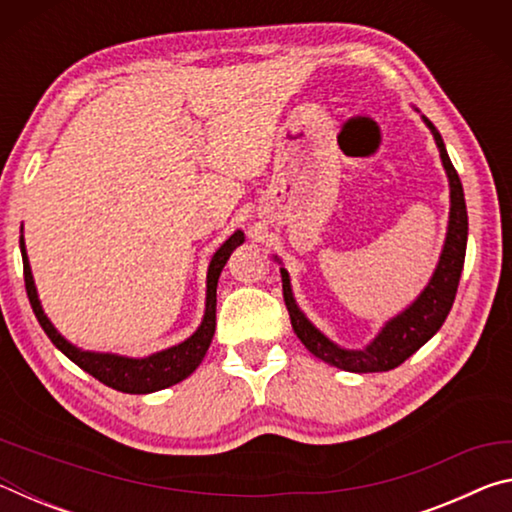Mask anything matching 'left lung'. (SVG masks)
<instances>
[{
  "label": "left lung",
  "mask_w": 512,
  "mask_h": 512,
  "mask_svg": "<svg viewBox=\"0 0 512 512\" xmlns=\"http://www.w3.org/2000/svg\"><path fill=\"white\" fill-rule=\"evenodd\" d=\"M424 124L429 126L433 133V140L438 144L440 160L449 178V225L443 253H440V262L433 271L431 280L424 291L418 296L413 305L406 307L402 314L388 320L381 327V332L375 336V341L366 345L363 350H345L320 334L318 329L309 323L305 314L298 309L296 300L291 293L289 273L280 268L282 273V293L284 302H287L291 327L298 339L305 343V348L314 354V357L323 359L329 366H336L348 372H386L393 370L418 352L424 343H427L433 334L443 327L449 309L454 305L458 282H461L463 264H465V246H467V207L463 196L461 178L454 169L452 160H449L445 142L436 126L431 124L427 117H422Z\"/></svg>",
  "instance_id": "8db88e82"
}]
</instances>
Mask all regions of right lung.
Masks as SVG:
<instances>
[{
    "instance_id": "right-lung-1",
    "label": "right lung",
    "mask_w": 512,
    "mask_h": 512,
    "mask_svg": "<svg viewBox=\"0 0 512 512\" xmlns=\"http://www.w3.org/2000/svg\"><path fill=\"white\" fill-rule=\"evenodd\" d=\"M244 244V232L237 230L225 244L216 250L210 268H207V300H205V316L201 327L189 336L187 341L173 345L169 350L155 352L151 357L144 359H131V357H119V354L108 352H85L79 350L76 345L65 341L63 336L56 332V327L49 323L45 311L40 307L36 284H33L27 248H24V237L20 235V250H22V264H24V287H27V296L36 314L40 327L45 329V334L51 339V343L65 354L69 361H74L76 366L90 372L94 379H99L101 384H106L115 391L121 393H155L162 388H169L178 381L187 379L198 368V363L203 361L207 348H210L214 327H216V284H219V275L223 271L225 262H228L232 250Z\"/></svg>"
}]
</instances>
